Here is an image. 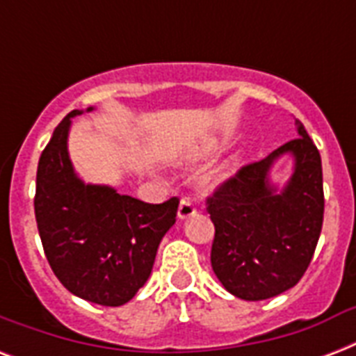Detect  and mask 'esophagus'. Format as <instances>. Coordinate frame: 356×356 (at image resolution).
<instances>
[{
  "label": "esophagus",
  "instance_id": "1",
  "mask_svg": "<svg viewBox=\"0 0 356 356\" xmlns=\"http://www.w3.org/2000/svg\"><path fill=\"white\" fill-rule=\"evenodd\" d=\"M194 214H195L194 201L190 200V197H183L181 203H179V211H177L179 220H186V218L194 216Z\"/></svg>",
  "mask_w": 356,
  "mask_h": 356
}]
</instances>
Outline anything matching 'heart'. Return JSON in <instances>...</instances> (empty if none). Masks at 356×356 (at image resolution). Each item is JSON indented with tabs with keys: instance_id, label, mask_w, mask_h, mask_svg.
<instances>
[{
	"instance_id": "obj_1",
	"label": "heart",
	"mask_w": 356,
	"mask_h": 356,
	"mask_svg": "<svg viewBox=\"0 0 356 356\" xmlns=\"http://www.w3.org/2000/svg\"><path fill=\"white\" fill-rule=\"evenodd\" d=\"M216 177H218V175H216Z\"/></svg>"
}]
</instances>
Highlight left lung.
I'll list each match as a JSON object with an SVG mask.
<instances>
[{"mask_svg":"<svg viewBox=\"0 0 356 356\" xmlns=\"http://www.w3.org/2000/svg\"><path fill=\"white\" fill-rule=\"evenodd\" d=\"M298 138L259 162L240 168L207 200L214 223L212 270L245 301L275 298L296 286L309 268L323 223L321 156L303 123ZM282 154L294 156L293 177L281 191L269 170Z\"/></svg>","mask_w":356,"mask_h":356,"instance_id":"1","label":"left lung"}]
</instances>
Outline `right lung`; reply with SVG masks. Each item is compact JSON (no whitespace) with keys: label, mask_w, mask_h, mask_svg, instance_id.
<instances>
[{"label":"right lung","mask_w":356,"mask_h":356,"mask_svg":"<svg viewBox=\"0 0 356 356\" xmlns=\"http://www.w3.org/2000/svg\"><path fill=\"white\" fill-rule=\"evenodd\" d=\"M86 111H92L88 107ZM72 113L58 123L36 170L35 216L46 259L66 290L103 307L134 298L151 275L179 200L151 205L113 186L86 184L68 155Z\"/></svg>","instance_id":"obj_1"}]
</instances>
